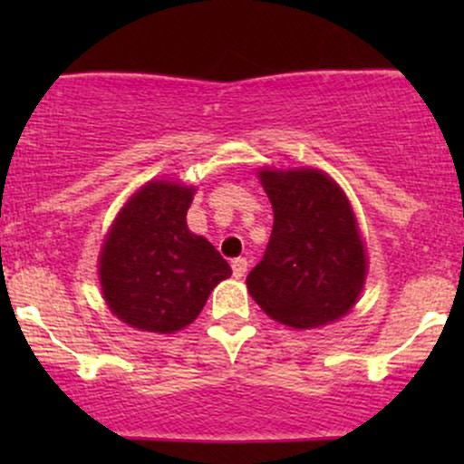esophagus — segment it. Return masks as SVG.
I'll use <instances>...</instances> for the list:
<instances>
[{
	"mask_svg": "<svg viewBox=\"0 0 464 464\" xmlns=\"http://www.w3.org/2000/svg\"><path fill=\"white\" fill-rule=\"evenodd\" d=\"M231 268H233V275L237 276H244L246 275V270H248V259L246 257H237V259H233L231 262Z\"/></svg>",
	"mask_w": 464,
	"mask_h": 464,
	"instance_id": "obj_1",
	"label": "esophagus"
}]
</instances>
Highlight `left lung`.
Instances as JSON below:
<instances>
[{
    "label": "left lung",
    "mask_w": 464,
    "mask_h": 464,
    "mask_svg": "<svg viewBox=\"0 0 464 464\" xmlns=\"http://www.w3.org/2000/svg\"><path fill=\"white\" fill-rule=\"evenodd\" d=\"M275 222L246 276L257 305L295 329L338 321L358 301L366 255L347 196L318 169L259 174Z\"/></svg>",
    "instance_id": "obj_1"
}]
</instances>
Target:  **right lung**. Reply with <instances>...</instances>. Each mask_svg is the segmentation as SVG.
I'll use <instances>...</instances> for the list:
<instances>
[{
  "mask_svg": "<svg viewBox=\"0 0 464 464\" xmlns=\"http://www.w3.org/2000/svg\"><path fill=\"white\" fill-rule=\"evenodd\" d=\"M194 189L148 183L117 216L102 255L100 281L111 312L130 327L172 334L198 316L231 266L211 242L194 236L185 216Z\"/></svg>",
  "mask_w": 464,
  "mask_h": 464,
  "instance_id": "right-lung-1",
  "label": "right lung"
}]
</instances>
